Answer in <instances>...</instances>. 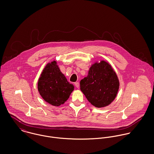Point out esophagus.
<instances>
[{
	"mask_svg": "<svg viewBox=\"0 0 154 154\" xmlns=\"http://www.w3.org/2000/svg\"><path fill=\"white\" fill-rule=\"evenodd\" d=\"M74 85H75V86L77 88H79V86H80V84H79V82H75V83H74Z\"/></svg>",
	"mask_w": 154,
	"mask_h": 154,
	"instance_id": "esophagus-1",
	"label": "esophagus"
}]
</instances>
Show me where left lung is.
I'll list each match as a JSON object with an SVG mask.
<instances>
[{"mask_svg": "<svg viewBox=\"0 0 154 154\" xmlns=\"http://www.w3.org/2000/svg\"><path fill=\"white\" fill-rule=\"evenodd\" d=\"M119 88L118 76L104 61L91 66L88 75L80 81V90L88 101L96 107L108 106L115 99Z\"/></svg>", "mask_w": 154, "mask_h": 154, "instance_id": "left-lung-1", "label": "left lung"}]
</instances>
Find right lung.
<instances>
[{
  "label": "right lung",
  "instance_id": "right-lung-1",
  "mask_svg": "<svg viewBox=\"0 0 154 154\" xmlns=\"http://www.w3.org/2000/svg\"><path fill=\"white\" fill-rule=\"evenodd\" d=\"M38 89L45 102L59 106L68 100L74 85L67 81L54 61L43 69L38 82Z\"/></svg>",
  "mask_w": 154,
  "mask_h": 154
}]
</instances>
